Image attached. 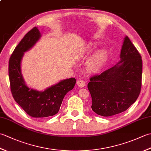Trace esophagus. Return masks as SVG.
<instances>
[{"label":"esophagus","instance_id":"obj_1","mask_svg":"<svg viewBox=\"0 0 151 151\" xmlns=\"http://www.w3.org/2000/svg\"><path fill=\"white\" fill-rule=\"evenodd\" d=\"M77 86L79 88H83L86 86V82L84 81H77Z\"/></svg>","mask_w":151,"mask_h":151}]
</instances>
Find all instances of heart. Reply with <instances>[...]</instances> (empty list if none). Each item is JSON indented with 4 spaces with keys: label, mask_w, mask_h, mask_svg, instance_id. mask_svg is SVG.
<instances>
[{
    "label": "heart",
    "mask_w": 151,
    "mask_h": 151,
    "mask_svg": "<svg viewBox=\"0 0 151 151\" xmlns=\"http://www.w3.org/2000/svg\"><path fill=\"white\" fill-rule=\"evenodd\" d=\"M99 46L97 42H89L85 46L86 52H91ZM108 60V54L105 50H99L95 52L86 60L85 68L89 73H97L104 68Z\"/></svg>",
    "instance_id": "obj_1"
}]
</instances>
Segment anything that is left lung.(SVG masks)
Here are the masks:
<instances>
[{
	"label": "left lung",
	"instance_id": "obj_1",
	"mask_svg": "<svg viewBox=\"0 0 151 151\" xmlns=\"http://www.w3.org/2000/svg\"><path fill=\"white\" fill-rule=\"evenodd\" d=\"M142 76V57L129 38L125 36L119 62L101 75L93 76L88 83L92 110L103 117L127 110L140 93Z\"/></svg>",
	"mask_w": 151,
	"mask_h": 151
}]
</instances>
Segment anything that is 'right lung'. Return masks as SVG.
<instances>
[{"label": "right lung", "mask_w": 151, "mask_h": 151, "mask_svg": "<svg viewBox=\"0 0 151 151\" xmlns=\"http://www.w3.org/2000/svg\"><path fill=\"white\" fill-rule=\"evenodd\" d=\"M41 37L34 27L25 35L15 47L9 60V78L12 93L15 102L31 117H47L58 112L63 99L76 84L75 78L60 81L44 91L29 88L21 73V60L24 52L32 48Z\"/></svg>", "instance_id": "add662e5"}]
</instances>
